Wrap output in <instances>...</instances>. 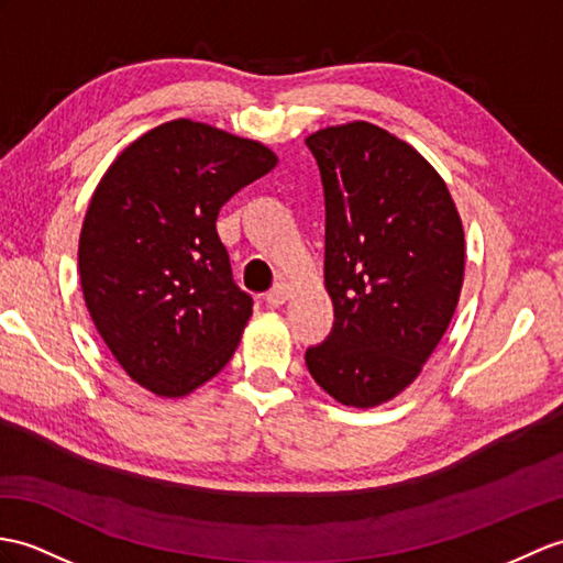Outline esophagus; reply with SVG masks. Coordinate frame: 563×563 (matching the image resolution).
<instances>
[{
  "label": "esophagus",
  "instance_id": "34e87169",
  "mask_svg": "<svg viewBox=\"0 0 563 563\" xmlns=\"http://www.w3.org/2000/svg\"><path fill=\"white\" fill-rule=\"evenodd\" d=\"M287 299H290V285L287 283H278L276 287H273V290L266 295V305L271 307V309H276V307H283Z\"/></svg>",
  "mask_w": 563,
  "mask_h": 563
}]
</instances>
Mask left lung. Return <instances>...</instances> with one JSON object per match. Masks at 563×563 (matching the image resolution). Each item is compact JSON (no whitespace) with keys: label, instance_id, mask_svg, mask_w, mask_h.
<instances>
[{"label":"left lung","instance_id":"left-lung-1","mask_svg":"<svg viewBox=\"0 0 563 563\" xmlns=\"http://www.w3.org/2000/svg\"><path fill=\"white\" fill-rule=\"evenodd\" d=\"M307 146L323 181L335 319L305 360L338 402L374 408L415 382L449 329L463 287V222L437 169L382 126H325Z\"/></svg>","mask_w":563,"mask_h":563}]
</instances>
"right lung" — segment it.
Segmentation results:
<instances>
[{"label":"right lung","instance_id":"add662e5","mask_svg":"<svg viewBox=\"0 0 563 563\" xmlns=\"http://www.w3.org/2000/svg\"><path fill=\"white\" fill-rule=\"evenodd\" d=\"M276 163L264 143L173 120L129 143L96 187L78 240L84 299L114 360L155 396L191 394L238 350L254 302L216 220Z\"/></svg>","mask_w":563,"mask_h":563}]
</instances>
